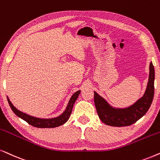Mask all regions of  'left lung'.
<instances>
[{
    "label": "left lung",
    "instance_id": "obj_1",
    "mask_svg": "<svg viewBox=\"0 0 160 160\" xmlns=\"http://www.w3.org/2000/svg\"><path fill=\"white\" fill-rule=\"evenodd\" d=\"M154 68L149 65V76L143 96L127 108H115L94 91V103L98 116L102 122L112 127H126L133 124L146 113L152 105L154 93Z\"/></svg>",
    "mask_w": 160,
    "mask_h": 160
}]
</instances>
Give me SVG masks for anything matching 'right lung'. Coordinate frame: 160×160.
I'll list each match as a JSON object with an SVG mask.
<instances>
[{
	"mask_svg": "<svg viewBox=\"0 0 160 160\" xmlns=\"http://www.w3.org/2000/svg\"><path fill=\"white\" fill-rule=\"evenodd\" d=\"M80 93V90L76 91L73 95L70 98L69 102H68L67 108L64 110L60 116L55 117V118H37V117H34L32 116H30L28 114L25 113L20 110L14 107L13 104L10 101L7 97L8 102L11 108H12V111H13L15 115H17L19 118H22V120L26 121L29 124L34 127H37V128H54V127H58L61 125H63L68 121L69 118L70 116H71L72 108H73L74 102H76L77 99H78V96Z\"/></svg>",
	"mask_w": 160,
	"mask_h": 160,
	"instance_id": "obj_1",
	"label": "right lung"
}]
</instances>
